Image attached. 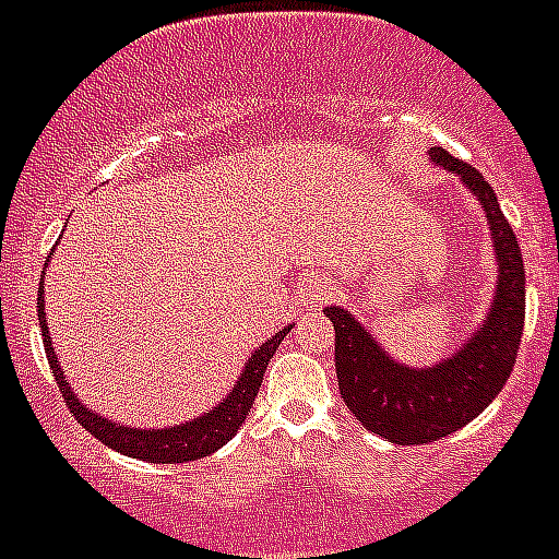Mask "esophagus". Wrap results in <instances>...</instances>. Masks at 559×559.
Returning <instances> with one entry per match:
<instances>
[{"mask_svg":"<svg viewBox=\"0 0 559 559\" xmlns=\"http://www.w3.org/2000/svg\"><path fill=\"white\" fill-rule=\"evenodd\" d=\"M335 288L328 283V276H310V280H305L302 285H299V296H302V302L308 305V308H319V305H324L328 299H333Z\"/></svg>","mask_w":559,"mask_h":559,"instance_id":"esophagus-1","label":"esophagus"}]
</instances>
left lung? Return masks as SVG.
Returning a JSON list of instances; mask_svg holds the SVG:
<instances>
[{
    "label": "left lung",
    "instance_id": "obj_1",
    "mask_svg": "<svg viewBox=\"0 0 559 559\" xmlns=\"http://www.w3.org/2000/svg\"><path fill=\"white\" fill-rule=\"evenodd\" d=\"M431 162L456 173L481 204L496 251V294L484 322L462 347L433 367H408L380 347V341L344 308H324L335 328L338 392L367 431L394 445H423L459 431L490 406L510 378L526 316V271L518 237L503 218L496 190L467 162L445 147L428 151Z\"/></svg>",
    "mask_w": 559,
    "mask_h": 559
}]
</instances>
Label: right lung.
<instances>
[{"instance_id":"right-lung-1","label":"right lung","mask_w":559,"mask_h":559,"mask_svg":"<svg viewBox=\"0 0 559 559\" xmlns=\"http://www.w3.org/2000/svg\"><path fill=\"white\" fill-rule=\"evenodd\" d=\"M49 263V260H47ZM44 263V269H47ZM38 324H41L44 335V349H47L49 369L56 374L58 389H61L63 400H67L69 412L75 414V419L86 428L95 439H100L103 445H108L111 451L122 453V456L142 459V462L153 464H179V462H195L201 456H210L218 448H224L231 437L237 433V428L246 423V414H249L251 403H254L257 392H260V383H263L265 367L269 360L274 358L276 347L283 344L285 335L290 333V324L283 328L280 333L271 335L265 344L251 353V358L246 360L243 372L235 380V386L229 389L218 406H212L210 412L199 414V417L179 423V426L167 428H131L122 426L117 419H108L106 414L92 412L88 406H83L78 394L72 392V386L63 378L61 360L56 358V347H52V338H49L47 328V313H44V283L38 285Z\"/></svg>"}]
</instances>
